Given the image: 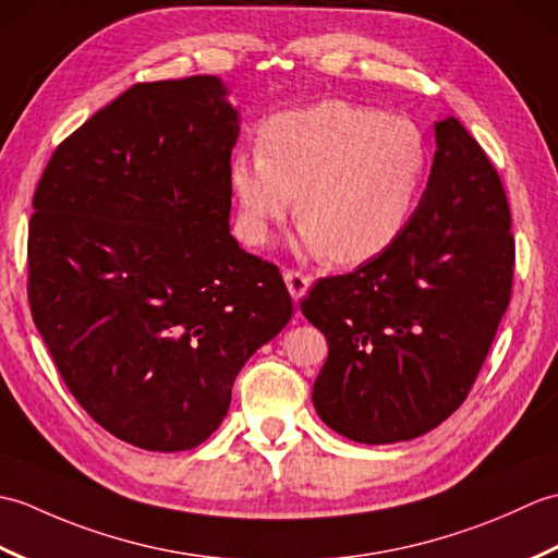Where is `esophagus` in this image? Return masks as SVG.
<instances>
[{
	"label": "esophagus",
	"mask_w": 558,
	"mask_h": 558,
	"mask_svg": "<svg viewBox=\"0 0 558 558\" xmlns=\"http://www.w3.org/2000/svg\"><path fill=\"white\" fill-rule=\"evenodd\" d=\"M286 286L292 294V300L300 302L306 294V290H310L312 280H310V276H304V272H300V270H286Z\"/></svg>",
	"instance_id": "obj_1"
}]
</instances>
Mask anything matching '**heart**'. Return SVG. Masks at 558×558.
Returning a JSON list of instances; mask_svg holds the SVG:
<instances>
[{
	"label": "heart",
	"instance_id": "b5f03b06",
	"mask_svg": "<svg viewBox=\"0 0 558 558\" xmlns=\"http://www.w3.org/2000/svg\"><path fill=\"white\" fill-rule=\"evenodd\" d=\"M260 141L230 168L248 244L266 246L298 201L302 252L340 264L381 256L410 228L429 172V144L410 117L322 100L270 117Z\"/></svg>",
	"mask_w": 558,
	"mask_h": 558
}]
</instances>
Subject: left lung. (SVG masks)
<instances>
[{"label": "left lung", "instance_id": "1", "mask_svg": "<svg viewBox=\"0 0 558 558\" xmlns=\"http://www.w3.org/2000/svg\"><path fill=\"white\" fill-rule=\"evenodd\" d=\"M434 132L405 234L357 270L318 280L302 302L328 340L314 408L357 444L410 441L448 420L511 302L515 242L499 172L456 117Z\"/></svg>", "mask_w": 558, "mask_h": 558}]
</instances>
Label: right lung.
Returning a JSON list of instances; mask_svg holds the SVG:
<instances>
[{
  "label": "right lung",
  "instance_id": "obj_1",
  "mask_svg": "<svg viewBox=\"0 0 558 558\" xmlns=\"http://www.w3.org/2000/svg\"><path fill=\"white\" fill-rule=\"evenodd\" d=\"M236 136L218 76L136 83L57 146L35 189L33 322L78 405L138 448L204 444L292 316L278 266L230 234Z\"/></svg>",
  "mask_w": 558,
  "mask_h": 558
}]
</instances>
